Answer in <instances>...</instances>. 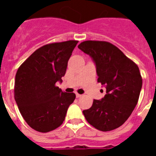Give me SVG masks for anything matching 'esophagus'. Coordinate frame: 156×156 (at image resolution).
<instances>
[{"label": "esophagus", "instance_id": "obj_1", "mask_svg": "<svg viewBox=\"0 0 156 156\" xmlns=\"http://www.w3.org/2000/svg\"><path fill=\"white\" fill-rule=\"evenodd\" d=\"M76 98H80L81 96H82V94H80L76 93Z\"/></svg>", "mask_w": 156, "mask_h": 156}]
</instances>
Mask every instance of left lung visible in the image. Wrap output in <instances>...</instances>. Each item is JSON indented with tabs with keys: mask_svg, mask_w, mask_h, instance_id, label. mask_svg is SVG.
I'll return each mask as SVG.
<instances>
[{
	"mask_svg": "<svg viewBox=\"0 0 156 156\" xmlns=\"http://www.w3.org/2000/svg\"><path fill=\"white\" fill-rule=\"evenodd\" d=\"M78 48L93 58L98 82L106 88L105 97L94 99L91 107L83 113L87 121L101 131L116 129L127 120L138 101L142 87L138 66L107 41H86Z\"/></svg>",
	"mask_w": 156,
	"mask_h": 156,
	"instance_id": "obj_1",
	"label": "left lung"
}]
</instances>
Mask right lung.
<instances>
[{"label":"right lung","instance_id":"add662e5","mask_svg":"<svg viewBox=\"0 0 156 156\" xmlns=\"http://www.w3.org/2000/svg\"><path fill=\"white\" fill-rule=\"evenodd\" d=\"M77 41L52 43L36 50L19 66L14 94L19 112L27 124L41 133L62 124L69 106L76 98L55 85L62 82Z\"/></svg>","mask_w":156,"mask_h":156}]
</instances>
